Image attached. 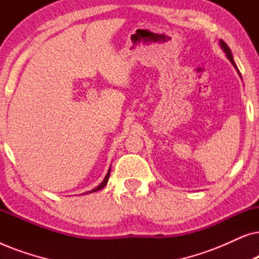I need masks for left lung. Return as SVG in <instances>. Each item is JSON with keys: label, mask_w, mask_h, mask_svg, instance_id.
<instances>
[{"label": "left lung", "mask_w": 259, "mask_h": 259, "mask_svg": "<svg viewBox=\"0 0 259 259\" xmlns=\"http://www.w3.org/2000/svg\"><path fill=\"white\" fill-rule=\"evenodd\" d=\"M221 46H222L223 51H224V52H225V54H226V56H228V58H229V60H230V61H231V63H232V65H233V66H235V67H236V68H237L236 63H235V61H233V58H232L231 51H230V49H229V47H228V45H226V44H225V42H224V41H223V40H221Z\"/></svg>", "instance_id": "1"}]
</instances>
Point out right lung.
Instances as JSON below:
<instances>
[{
	"mask_svg": "<svg viewBox=\"0 0 259 259\" xmlns=\"http://www.w3.org/2000/svg\"><path fill=\"white\" fill-rule=\"evenodd\" d=\"M109 173H111V168L108 169V172H107V175H106V177H105V179H104V182H102L100 185H99L98 187H95V189H93L92 191H88L87 193H92V192H97V191H99V190H101V189H104V187L106 186V184H107V182H108V178H109Z\"/></svg>",
	"mask_w": 259,
	"mask_h": 259,
	"instance_id": "1",
	"label": "right lung"
}]
</instances>
